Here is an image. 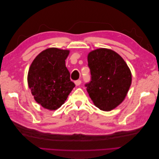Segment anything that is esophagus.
Returning a JSON list of instances; mask_svg holds the SVG:
<instances>
[{
	"label": "esophagus",
	"instance_id": "1",
	"mask_svg": "<svg viewBox=\"0 0 159 159\" xmlns=\"http://www.w3.org/2000/svg\"><path fill=\"white\" fill-rule=\"evenodd\" d=\"M81 84V80H76V81H75V84L77 85V86H78V85H80V84Z\"/></svg>",
	"mask_w": 159,
	"mask_h": 159
}]
</instances>
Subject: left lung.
<instances>
[{"label": "left lung", "instance_id": "left-lung-1", "mask_svg": "<svg viewBox=\"0 0 159 159\" xmlns=\"http://www.w3.org/2000/svg\"><path fill=\"white\" fill-rule=\"evenodd\" d=\"M91 80L85 86L93 103L109 111L126 97L131 84V73L122 57L109 49L99 48L88 56Z\"/></svg>", "mask_w": 159, "mask_h": 159}]
</instances>
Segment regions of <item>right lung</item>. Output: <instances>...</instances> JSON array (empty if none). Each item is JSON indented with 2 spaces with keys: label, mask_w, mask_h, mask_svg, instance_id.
Listing matches in <instances>:
<instances>
[{
  "label": "right lung",
  "mask_w": 159,
  "mask_h": 159,
  "mask_svg": "<svg viewBox=\"0 0 159 159\" xmlns=\"http://www.w3.org/2000/svg\"><path fill=\"white\" fill-rule=\"evenodd\" d=\"M69 50L51 48L34 60L28 74V83L36 102L43 107L56 110L64 104L75 87L66 67Z\"/></svg>",
  "instance_id": "right-lung-1"
}]
</instances>
